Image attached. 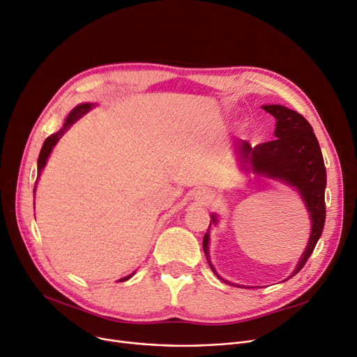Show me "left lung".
<instances>
[{"mask_svg": "<svg viewBox=\"0 0 357 357\" xmlns=\"http://www.w3.org/2000/svg\"><path fill=\"white\" fill-rule=\"evenodd\" d=\"M262 109L273 115L277 121L274 131L275 140L261 143L254 147L248 142H242L239 150L242 153L243 160L252 166L254 172L267 175L270 178L282 179L293 185V187H296L303 197L309 213H311V239H309L306 251L299 261L296 270L291 274L293 277L303 268L309 257L312 255L318 239L322 235L325 223V185H327V170H325L322 153L311 123L301 114L290 111L280 105L262 106ZM213 222H215V215H213ZM208 236L210 235L206 234L203 239V250L207 261ZM208 266L215 273L210 261ZM215 275L220 280H223L217 273Z\"/></svg>", "mask_w": 357, "mask_h": 357, "instance_id": "8db88e82", "label": "left lung"}]
</instances>
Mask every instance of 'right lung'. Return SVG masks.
I'll use <instances>...</instances> for the list:
<instances>
[{"mask_svg": "<svg viewBox=\"0 0 357 357\" xmlns=\"http://www.w3.org/2000/svg\"><path fill=\"white\" fill-rule=\"evenodd\" d=\"M90 106H91V105H89V103H83V105H79L77 107H74V109L70 112V115L67 116L64 127L61 128L56 134H52L51 137L46 138L43 146H42V150H40V154H39V159H38V176L40 175L43 166L46 165V160H48V158H50V154H51V151H52V147L56 144V142L59 140L61 137H63V134L73 126V123H74L77 119H79L80 116H83V115L90 109ZM36 183H38V179H36ZM36 183H35V185H36ZM35 191H36V188L33 190V194H35ZM132 274H134V273H132ZM132 274H130L128 277H123L121 282L128 280L130 277H132Z\"/></svg>", "mask_w": 357, "mask_h": 357, "instance_id": "add662e5", "label": "right lung"}]
</instances>
